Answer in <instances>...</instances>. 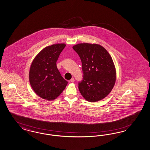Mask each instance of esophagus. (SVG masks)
Returning a JSON list of instances; mask_svg holds the SVG:
<instances>
[{
	"label": "esophagus",
	"mask_w": 150,
	"mask_h": 150,
	"mask_svg": "<svg viewBox=\"0 0 150 150\" xmlns=\"http://www.w3.org/2000/svg\"><path fill=\"white\" fill-rule=\"evenodd\" d=\"M75 81V79H74V78H72L71 80H70V82H74Z\"/></svg>",
	"instance_id": "34e87169"
}]
</instances>
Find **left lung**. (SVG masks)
Instances as JSON below:
<instances>
[{"label": "left lung", "mask_w": 150, "mask_h": 150, "mask_svg": "<svg viewBox=\"0 0 150 150\" xmlns=\"http://www.w3.org/2000/svg\"><path fill=\"white\" fill-rule=\"evenodd\" d=\"M73 48L81 60L83 80L79 89L85 100L96 102L112 91L116 81V69L112 57L102 45L83 43Z\"/></svg>", "instance_id": "1"}]
</instances>
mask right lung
I'll use <instances>...</instances> for the list:
<instances>
[{"instance_id":"add662e5","label":"right lung","mask_w":150,"mask_h":150,"mask_svg":"<svg viewBox=\"0 0 150 150\" xmlns=\"http://www.w3.org/2000/svg\"><path fill=\"white\" fill-rule=\"evenodd\" d=\"M65 45V43H57L47 46L32 61L29 81L34 92L44 100L56 99L68 83L62 76L56 64Z\"/></svg>"}]
</instances>
